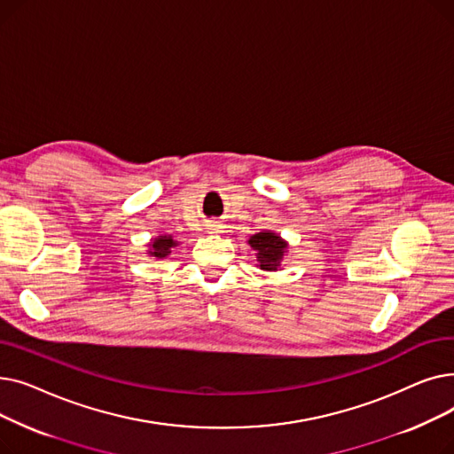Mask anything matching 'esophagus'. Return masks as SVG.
<instances>
[{
	"label": "esophagus",
	"instance_id": "esophagus-1",
	"mask_svg": "<svg viewBox=\"0 0 454 454\" xmlns=\"http://www.w3.org/2000/svg\"><path fill=\"white\" fill-rule=\"evenodd\" d=\"M207 231H209V233H219V231H221V226H219V224H209V226H207Z\"/></svg>",
	"mask_w": 454,
	"mask_h": 454
}]
</instances>
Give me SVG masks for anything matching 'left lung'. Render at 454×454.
Wrapping results in <instances>:
<instances>
[{"label":"left lung","mask_w":454,"mask_h":454,"mask_svg":"<svg viewBox=\"0 0 454 454\" xmlns=\"http://www.w3.org/2000/svg\"><path fill=\"white\" fill-rule=\"evenodd\" d=\"M250 248L255 252L257 267L265 272H278L283 270L281 261L285 254L289 252V243L283 239V237L276 231L263 230L259 233L250 235L248 239Z\"/></svg>","instance_id":"obj_1"}]
</instances>
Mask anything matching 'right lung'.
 <instances>
[{
  "mask_svg": "<svg viewBox=\"0 0 454 454\" xmlns=\"http://www.w3.org/2000/svg\"><path fill=\"white\" fill-rule=\"evenodd\" d=\"M175 247H178V241L173 239V235H158L147 245V255L156 261L167 259L173 254Z\"/></svg>",
  "mask_w": 454,
  "mask_h": 454,
  "instance_id": "obj_1",
  "label": "right lung"
}]
</instances>
